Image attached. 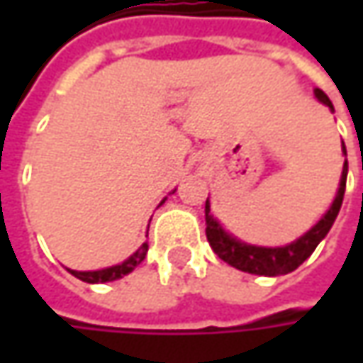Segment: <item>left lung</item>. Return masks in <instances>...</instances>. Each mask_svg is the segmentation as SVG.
I'll return each instance as SVG.
<instances>
[{"label": "left lung", "instance_id": "1", "mask_svg": "<svg viewBox=\"0 0 363 363\" xmlns=\"http://www.w3.org/2000/svg\"><path fill=\"white\" fill-rule=\"evenodd\" d=\"M315 96L319 103H323L333 111V105L328 99V94L319 89H315ZM343 155H345V145H343ZM345 179H347V160L343 161L342 179H340V189L337 196L331 203L323 218L315 224L309 232H305L301 238L295 242L286 244V246H277V248H264V246H252V244L240 242L228 232L224 230L218 220L210 214V203L206 200V236L208 242L212 246V250L224 262H228L230 267L238 271L250 272V274H262V277H279L293 272L299 264H303L307 258L313 255L317 244L321 242L328 236L329 228L333 226L335 218L340 214V208L343 202V194H345Z\"/></svg>", "mask_w": 363, "mask_h": 363}]
</instances>
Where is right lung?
<instances>
[{
    "label": "right lung",
    "mask_w": 363,
    "mask_h": 363,
    "mask_svg": "<svg viewBox=\"0 0 363 363\" xmlns=\"http://www.w3.org/2000/svg\"><path fill=\"white\" fill-rule=\"evenodd\" d=\"M147 250H149V244L143 242V246L137 252H133L131 257L127 258L125 262H121V264L108 267V269H101V271H70L68 269V272L74 274L80 281H84V283H108V281H117V279H123L125 274L135 271V267H139L143 262Z\"/></svg>",
    "instance_id": "1"
}]
</instances>
